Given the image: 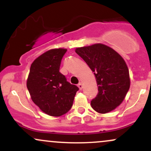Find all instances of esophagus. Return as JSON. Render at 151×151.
Segmentation results:
<instances>
[{
	"instance_id": "esophagus-1",
	"label": "esophagus",
	"mask_w": 151,
	"mask_h": 151,
	"mask_svg": "<svg viewBox=\"0 0 151 151\" xmlns=\"http://www.w3.org/2000/svg\"><path fill=\"white\" fill-rule=\"evenodd\" d=\"M78 87L79 88V89H80V90L82 89V88H83L82 84H81V83H79V84H78Z\"/></svg>"
}]
</instances>
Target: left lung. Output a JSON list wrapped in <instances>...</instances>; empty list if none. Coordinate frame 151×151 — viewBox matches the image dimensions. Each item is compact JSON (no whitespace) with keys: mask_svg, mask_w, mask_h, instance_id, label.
<instances>
[{"mask_svg":"<svg viewBox=\"0 0 151 151\" xmlns=\"http://www.w3.org/2000/svg\"><path fill=\"white\" fill-rule=\"evenodd\" d=\"M75 52L94 72L97 82L99 92L91 101V107L100 114L115 109L130 87L129 71L124 59L103 44L79 47Z\"/></svg>","mask_w":151,"mask_h":151,"instance_id":"obj_1","label":"left lung"}]
</instances>
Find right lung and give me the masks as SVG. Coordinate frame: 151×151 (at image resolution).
Listing matches in <instances>:
<instances>
[{"label":"right lung","instance_id":"1","mask_svg":"<svg viewBox=\"0 0 151 151\" xmlns=\"http://www.w3.org/2000/svg\"><path fill=\"white\" fill-rule=\"evenodd\" d=\"M66 49L50 50L31 65L27 87L32 101L43 112L60 116L70 110L79 88L60 72Z\"/></svg>","mask_w":151,"mask_h":151}]
</instances>
